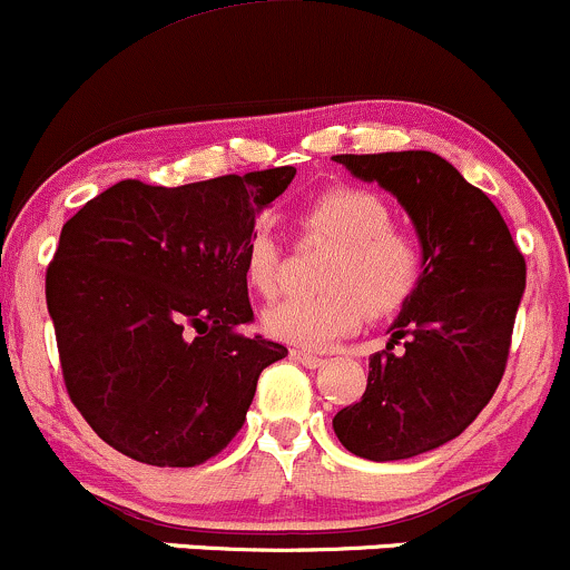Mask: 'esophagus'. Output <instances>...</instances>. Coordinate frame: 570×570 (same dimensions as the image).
Wrapping results in <instances>:
<instances>
[{
	"instance_id": "1",
	"label": "esophagus",
	"mask_w": 570,
	"mask_h": 570,
	"mask_svg": "<svg viewBox=\"0 0 570 570\" xmlns=\"http://www.w3.org/2000/svg\"><path fill=\"white\" fill-rule=\"evenodd\" d=\"M291 358L298 361V364L309 366V370H317V366L326 364V358L317 356V353H309V351H302V347H296V351H291Z\"/></svg>"
}]
</instances>
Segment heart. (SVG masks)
I'll list each match as a JSON object with an SVG mask.
<instances>
[{
  "mask_svg": "<svg viewBox=\"0 0 570 570\" xmlns=\"http://www.w3.org/2000/svg\"><path fill=\"white\" fill-rule=\"evenodd\" d=\"M389 204L372 189L334 187L302 212L304 236L334 244L323 274V296H291L263 309V328L287 345L321 351L353 334L370 312L394 315L413 296L421 277L419 242L394 228ZM244 277L249 287L274 296L279 287L277 238L258 228L244 244Z\"/></svg>",
  "mask_w": 570,
  "mask_h": 570,
  "instance_id": "1",
  "label": "heart"
}]
</instances>
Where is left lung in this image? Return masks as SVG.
<instances>
[{"label":"left lung","instance_id":"8db88e82","mask_svg":"<svg viewBox=\"0 0 570 570\" xmlns=\"http://www.w3.org/2000/svg\"><path fill=\"white\" fill-rule=\"evenodd\" d=\"M334 160L394 195L421 242L424 272L370 358L364 396L334 415L351 454L396 462L459 438L492 400L528 268L498 206L434 151Z\"/></svg>","mask_w":570,"mask_h":570}]
</instances>
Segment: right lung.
I'll use <instances>...</instances> for the list:
<instances>
[{"label":"right lung","instance_id":"1","mask_svg":"<svg viewBox=\"0 0 570 570\" xmlns=\"http://www.w3.org/2000/svg\"><path fill=\"white\" fill-rule=\"evenodd\" d=\"M296 168L181 187L127 179L65 223L46 274L67 394L136 462L195 468L242 430L255 385L287 356L247 336L244 244Z\"/></svg>","mask_w":570,"mask_h":570}]
</instances>
